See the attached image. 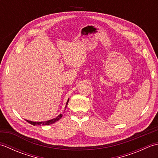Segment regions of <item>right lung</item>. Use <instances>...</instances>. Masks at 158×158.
I'll list each match as a JSON object with an SVG mask.
<instances>
[{"label": "right lung", "mask_w": 158, "mask_h": 158, "mask_svg": "<svg viewBox=\"0 0 158 158\" xmlns=\"http://www.w3.org/2000/svg\"><path fill=\"white\" fill-rule=\"evenodd\" d=\"M69 101V98L68 99V100H67L66 102V106H65V109H66V106L67 105H68V102ZM62 117V114H60V115H58V116H57L56 117H55V118L53 119H52L50 120H48V121H45V122H32V121H29V120H27L26 119V121L27 122H28L29 123L32 124V125L33 126H38V125H42V126H48V125H50V124H52L53 123L56 122L57 121H58L59 119H61V117Z\"/></svg>", "instance_id": "obj_1"}]
</instances>
